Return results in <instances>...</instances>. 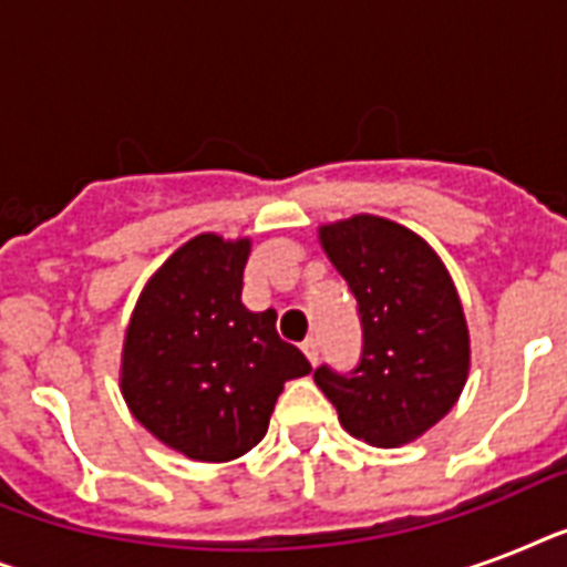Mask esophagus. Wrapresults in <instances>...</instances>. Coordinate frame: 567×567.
<instances>
[{"label": "esophagus", "mask_w": 567, "mask_h": 567, "mask_svg": "<svg viewBox=\"0 0 567 567\" xmlns=\"http://www.w3.org/2000/svg\"><path fill=\"white\" fill-rule=\"evenodd\" d=\"M302 353H306V359H309L311 364H318V355H320L318 338H306V341H302Z\"/></svg>", "instance_id": "esophagus-1"}]
</instances>
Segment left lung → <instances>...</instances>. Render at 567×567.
<instances>
[{
	"label": "left lung",
	"mask_w": 567,
	"mask_h": 567,
	"mask_svg": "<svg viewBox=\"0 0 567 567\" xmlns=\"http://www.w3.org/2000/svg\"><path fill=\"white\" fill-rule=\"evenodd\" d=\"M318 240L362 318V362L350 377L315 371L338 421L371 447H403L456 405L471 371V332L441 256L400 223L353 214Z\"/></svg>",
	"instance_id": "1"
}]
</instances>
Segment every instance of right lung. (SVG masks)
I'll return each instance as SVG.
<instances>
[{"label": "right lung", "instance_id": "obj_1", "mask_svg": "<svg viewBox=\"0 0 567 567\" xmlns=\"http://www.w3.org/2000/svg\"><path fill=\"white\" fill-rule=\"evenodd\" d=\"M252 240L203 231L150 279L128 318L120 391L182 456L231 462L265 439L288 379L311 364L276 332V311L240 302Z\"/></svg>", "mask_w": 567, "mask_h": 567}]
</instances>
